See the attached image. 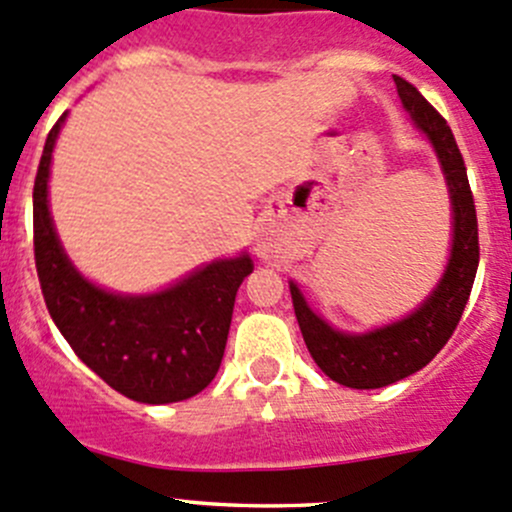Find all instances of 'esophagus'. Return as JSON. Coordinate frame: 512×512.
Wrapping results in <instances>:
<instances>
[{
  "label": "esophagus",
  "mask_w": 512,
  "mask_h": 512,
  "mask_svg": "<svg viewBox=\"0 0 512 512\" xmlns=\"http://www.w3.org/2000/svg\"><path fill=\"white\" fill-rule=\"evenodd\" d=\"M256 254L258 258H263V261H273V258L278 256V244L273 241L271 234H261L256 239Z\"/></svg>",
  "instance_id": "esophagus-1"
}]
</instances>
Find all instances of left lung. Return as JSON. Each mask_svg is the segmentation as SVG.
<instances>
[{
    "label": "left lung",
    "instance_id": "1",
    "mask_svg": "<svg viewBox=\"0 0 512 512\" xmlns=\"http://www.w3.org/2000/svg\"><path fill=\"white\" fill-rule=\"evenodd\" d=\"M404 110L439 157L451 199V256L424 303L397 323L370 333H342L325 323L291 281V298L310 357L342 387L379 389L429 365L461 320L478 271V221L466 165L446 120L419 91L394 76Z\"/></svg>",
    "mask_w": 512,
    "mask_h": 512
}]
</instances>
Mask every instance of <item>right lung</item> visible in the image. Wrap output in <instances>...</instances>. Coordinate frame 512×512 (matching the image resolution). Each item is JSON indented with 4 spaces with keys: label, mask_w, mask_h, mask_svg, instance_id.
Segmentation results:
<instances>
[{
    "label": "right lung",
    "mask_w": 512,
    "mask_h": 512,
    "mask_svg": "<svg viewBox=\"0 0 512 512\" xmlns=\"http://www.w3.org/2000/svg\"><path fill=\"white\" fill-rule=\"evenodd\" d=\"M68 113L51 128L34 182V258L56 328L115 392L142 404L194 397L217 377L236 291L249 254L219 258L157 293H113L88 281L63 251L49 212L51 152Z\"/></svg>",
    "instance_id": "obj_1"
}]
</instances>
